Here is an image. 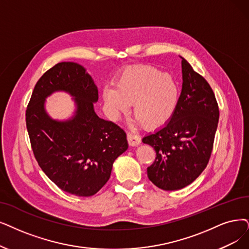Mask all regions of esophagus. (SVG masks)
Returning a JSON list of instances; mask_svg holds the SVG:
<instances>
[{
  "mask_svg": "<svg viewBox=\"0 0 249 249\" xmlns=\"http://www.w3.org/2000/svg\"><path fill=\"white\" fill-rule=\"evenodd\" d=\"M127 141L131 146H138L141 144V138L134 133H127Z\"/></svg>",
  "mask_w": 249,
  "mask_h": 249,
  "instance_id": "1",
  "label": "esophagus"
}]
</instances>
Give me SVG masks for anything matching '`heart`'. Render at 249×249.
I'll use <instances>...</instances> for the list:
<instances>
[{"mask_svg":"<svg viewBox=\"0 0 249 249\" xmlns=\"http://www.w3.org/2000/svg\"><path fill=\"white\" fill-rule=\"evenodd\" d=\"M103 100L112 116L126 112L132 104L138 124L157 127L173 116L178 90L172 75L160 72L153 66L140 65L124 71L115 89H105Z\"/></svg>","mask_w":249,"mask_h":249,"instance_id":"heart-1","label":"heart"}]
</instances>
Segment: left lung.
Returning a JSON list of instances; mask_svg holds the SVG:
<instances>
[{"label":"left lung","mask_w":249,"mask_h":249,"mask_svg":"<svg viewBox=\"0 0 249 249\" xmlns=\"http://www.w3.org/2000/svg\"><path fill=\"white\" fill-rule=\"evenodd\" d=\"M182 58V92L173 116L143 138L156 152L147 175L165 191L182 189L204 171L213 151L218 106L211 86Z\"/></svg>","instance_id":"1"}]
</instances>
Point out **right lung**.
Instances as JSON below:
<instances>
[{
  "label": "right lung",
  "mask_w": 249,
  "mask_h": 249,
  "mask_svg": "<svg viewBox=\"0 0 249 249\" xmlns=\"http://www.w3.org/2000/svg\"><path fill=\"white\" fill-rule=\"evenodd\" d=\"M55 91L73 97L74 115L65 121L50 117L45 99ZM98 89L86 68L60 62L38 79L26 109V127L35 157L61 190L92 196L107 183L115 159L128 147L123 128L99 117L94 109Z\"/></svg>",
  "instance_id": "add662e5"
}]
</instances>
